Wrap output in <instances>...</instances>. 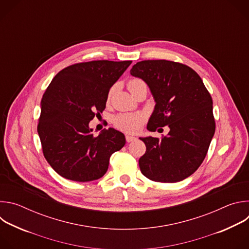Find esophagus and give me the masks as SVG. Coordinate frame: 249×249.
<instances>
[{"label": "esophagus", "instance_id": "esophagus-1", "mask_svg": "<svg viewBox=\"0 0 249 249\" xmlns=\"http://www.w3.org/2000/svg\"><path fill=\"white\" fill-rule=\"evenodd\" d=\"M136 140V138L134 136H130V135H126V142L127 143H130V142Z\"/></svg>", "mask_w": 249, "mask_h": 249}]
</instances>
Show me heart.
<instances>
[{
  "mask_svg": "<svg viewBox=\"0 0 249 249\" xmlns=\"http://www.w3.org/2000/svg\"><path fill=\"white\" fill-rule=\"evenodd\" d=\"M144 85L146 84L142 80L133 79L129 81L128 88L130 91H132L136 88ZM145 120L146 116L142 113H120L112 118V122L116 128L128 133L138 132L141 129L142 125L145 122Z\"/></svg>",
  "mask_w": 249,
  "mask_h": 249,
  "instance_id": "1",
  "label": "heart"
}]
</instances>
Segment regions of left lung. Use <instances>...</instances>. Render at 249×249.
I'll list each match as a JSON object with an SVG mask.
<instances>
[{
	"label": "left lung",
	"instance_id": "8db88e82",
	"mask_svg": "<svg viewBox=\"0 0 249 249\" xmlns=\"http://www.w3.org/2000/svg\"><path fill=\"white\" fill-rule=\"evenodd\" d=\"M130 74L148 85L156 101L147 129L169 127L161 140L140 138L147 148L139 160L142 173L158 182L185 179L203 162L215 134L209 91L193 69L172 61H141Z\"/></svg>",
	"mask_w": 249,
	"mask_h": 249
}]
</instances>
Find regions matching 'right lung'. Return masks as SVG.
Returning <instances> with one entry per match:
<instances>
[{
  "instance_id": "right-lung-1",
  "label": "right lung",
  "mask_w": 249,
  "mask_h": 249,
  "mask_svg": "<svg viewBox=\"0 0 249 249\" xmlns=\"http://www.w3.org/2000/svg\"><path fill=\"white\" fill-rule=\"evenodd\" d=\"M132 61H90L69 66L54 77L41 99L37 132L43 155L66 179L96 180L107 171L111 155L125 143L108 128L93 136L89 123L101 113L110 88Z\"/></svg>"
}]
</instances>
